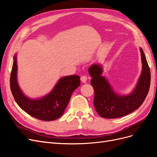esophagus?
<instances>
[{"mask_svg":"<svg viewBox=\"0 0 157 157\" xmlns=\"http://www.w3.org/2000/svg\"><path fill=\"white\" fill-rule=\"evenodd\" d=\"M87 79H88L87 75H82L81 76V77H80V80H81V81L82 82H86Z\"/></svg>","mask_w":157,"mask_h":157,"instance_id":"1","label":"esophagus"}]
</instances>
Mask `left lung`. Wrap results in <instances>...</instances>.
Here are the masks:
<instances>
[{
    "mask_svg": "<svg viewBox=\"0 0 157 157\" xmlns=\"http://www.w3.org/2000/svg\"><path fill=\"white\" fill-rule=\"evenodd\" d=\"M140 51L143 69L136 87L128 96H119L114 92L107 80L101 76V66L93 65L89 68L92 77L90 83L94 90V105L99 116L105 118L124 117L144 103L149 90L151 73L144 51L141 48Z\"/></svg>",
    "mask_w": 157,
    "mask_h": 157,
    "instance_id": "left-lung-1",
    "label": "left lung"
}]
</instances>
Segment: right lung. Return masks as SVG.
<instances>
[{"instance_id": "add662e5", "label": "right lung", "mask_w": 157, "mask_h": 157, "mask_svg": "<svg viewBox=\"0 0 157 157\" xmlns=\"http://www.w3.org/2000/svg\"><path fill=\"white\" fill-rule=\"evenodd\" d=\"M17 68L16 56H14L10 84L13 98L20 108L31 117L41 121H51L62 116L71 94L80 86L79 76L61 78L49 94L38 99H31L24 96L18 86Z\"/></svg>"}]
</instances>
